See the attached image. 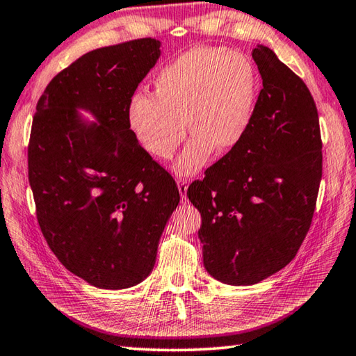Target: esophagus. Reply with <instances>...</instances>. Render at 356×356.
<instances>
[{"label": "esophagus", "mask_w": 356, "mask_h": 356, "mask_svg": "<svg viewBox=\"0 0 356 356\" xmlns=\"http://www.w3.org/2000/svg\"><path fill=\"white\" fill-rule=\"evenodd\" d=\"M177 184H178L179 195H181V198H184V200H186V197H188V188H189L188 179H178Z\"/></svg>", "instance_id": "34e87169"}]
</instances>
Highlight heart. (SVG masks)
Returning <instances> with one entry per match:
<instances>
[{
    "mask_svg": "<svg viewBox=\"0 0 356 356\" xmlns=\"http://www.w3.org/2000/svg\"><path fill=\"white\" fill-rule=\"evenodd\" d=\"M258 76L245 54L225 48L197 47L172 60L154 79L153 95L134 93L127 109L131 133L156 159L173 158L178 175H192L213 153H229L250 128Z\"/></svg>",
    "mask_w": 356,
    "mask_h": 356,
    "instance_id": "1",
    "label": "heart"
}]
</instances>
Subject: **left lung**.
Instances as JSON below:
<instances>
[{
    "mask_svg": "<svg viewBox=\"0 0 356 356\" xmlns=\"http://www.w3.org/2000/svg\"><path fill=\"white\" fill-rule=\"evenodd\" d=\"M263 78L247 134L188 189L211 277L263 282L288 266L313 220L322 178L319 115L307 84L270 48L252 51Z\"/></svg>",
    "mask_w": 356,
    "mask_h": 356,
    "instance_id": "8db88e82",
    "label": "left lung"
}]
</instances>
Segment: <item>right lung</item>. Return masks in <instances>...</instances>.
<instances>
[{
    "label": "right lung",
    "instance_id": "obj_1",
    "mask_svg": "<svg viewBox=\"0 0 356 356\" xmlns=\"http://www.w3.org/2000/svg\"><path fill=\"white\" fill-rule=\"evenodd\" d=\"M159 47L148 37L86 53L49 81L35 108L28 175L37 220L56 258L95 288L127 289L149 275L179 203L175 179L127 117Z\"/></svg>",
    "mask_w": 356,
    "mask_h": 356
}]
</instances>
